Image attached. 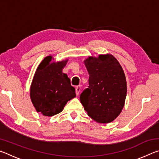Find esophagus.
<instances>
[{
	"label": "esophagus",
	"mask_w": 159,
	"mask_h": 159,
	"mask_svg": "<svg viewBox=\"0 0 159 159\" xmlns=\"http://www.w3.org/2000/svg\"><path fill=\"white\" fill-rule=\"evenodd\" d=\"M80 91V85L76 86V94L77 96L79 95Z\"/></svg>",
	"instance_id": "34e87169"
}]
</instances>
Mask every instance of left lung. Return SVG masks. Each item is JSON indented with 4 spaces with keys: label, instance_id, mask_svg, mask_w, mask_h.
Here are the masks:
<instances>
[{
    "label": "left lung",
    "instance_id": "8db88e82",
    "mask_svg": "<svg viewBox=\"0 0 159 159\" xmlns=\"http://www.w3.org/2000/svg\"><path fill=\"white\" fill-rule=\"evenodd\" d=\"M84 64L90 75L89 86L80 94V102L94 120L111 122L124 107L127 93L124 71L116 59L109 54L89 57Z\"/></svg>",
    "mask_w": 159,
    "mask_h": 159
}]
</instances>
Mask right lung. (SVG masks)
I'll return each instance as SVG.
<instances>
[{
    "mask_svg": "<svg viewBox=\"0 0 159 159\" xmlns=\"http://www.w3.org/2000/svg\"><path fill=\"white\" fill-rule=\"evenodd\" d=\"M52 56L45 57L34 74L30 88L32 103L38 112L52 116L62 111L66 102L76 97L69 78L62 72L68 61H52Z\"/></svg>",
    "mask_w": 159,
    "mask_h": 159,
    "instance_id": "right-lung-1",
    "label": "right lung"
}]
</instances>
